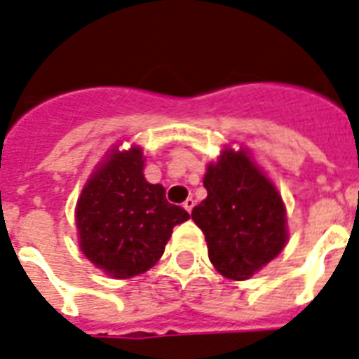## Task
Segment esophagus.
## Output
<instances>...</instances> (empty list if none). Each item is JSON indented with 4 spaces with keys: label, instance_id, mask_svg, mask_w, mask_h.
Here are the masks:
<instances>
[{
    "label": "esophagus",
    "instance_id": "obj_1",
    "mask_svg": "<svg viewBox=\"0 0 359 359\" xmlns=\"http://www.w3.org/2000/svg\"><path fill=\"white\" fill-rule=\"evenodd\" d=\"M182 206H184V210L191 212V210H194V206H195V201L191 199V197H188V199H186L184 203H182Z\"/></svg>",
    "mask_w": 359,
    "mask_h": 359
}]
</instances>
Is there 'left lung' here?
<instances>
[{
  "mask_svg": "<svg viewBox=\"0 0 359 359\" xmlns=\"http://www.w3.org/2000/svg\"><path fill=\"white\" fill-rule=\"evenodd\" d=\"M203 184L208 195L191 219L205 234L210 262L226 278L245 280L287 241L280 194L245 151L230 147L206 168Z\"/></svg>",
  "mask_w": 359,
  "mask_h": 359,
  "instance_id": "8db88e82",
  "label": "left lung"
}]
</instances>
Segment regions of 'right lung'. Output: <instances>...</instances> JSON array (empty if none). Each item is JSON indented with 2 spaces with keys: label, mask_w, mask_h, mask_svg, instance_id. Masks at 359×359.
Here are the masks:
<instances>
[{
  "label": "right lung",
  "mask_w": 359,
  "mask_h": 359,
  "mask_svg": "<svg viewBox=\"0 0 359 359\" xmlns=\"http://www.w3.org/2000/svg\"><path fill=\"white\" fill-rule=\"evenodd\" d=\"M84 256L114 278H133L164 255L175 225L189 219L165 199L162 184L144 177L140 147L114 149L92 173L75 208Z\"/></svg>",
  "instance_id": "add662e5"
}]
</instances>
